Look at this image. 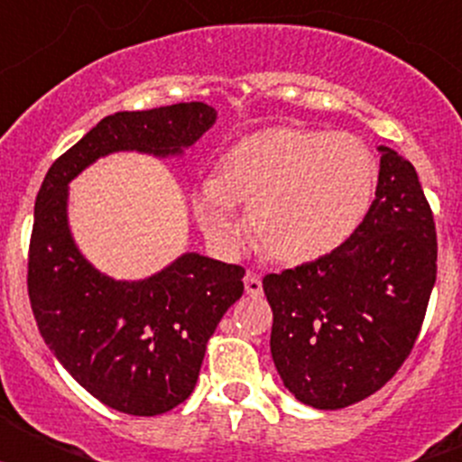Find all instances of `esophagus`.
I'll list each match as a JSON object with an SVG mask.
<instances>
[{
  "label": "esophagus",
  "mask_w": 462,
  "mask_h": 462,
  "mask_svg": "<svg viewBox=\"0 0 462 462\" xmlns=\"http://www.w3.org/2000/svg\"><path fill=\"white\" fill-rule=\"evenodd\" d=\"M245 291H247V296H254V298L263 293L261 277L256 275V273H247V275H245Z\"/></svg>",
  "instance_id": "obj_1"
}]
</instances>
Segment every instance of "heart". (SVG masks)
Returning <instances> with one entry per match:
<instances>
[{
    "label": "heart",
    "instance_id": "heart-1",
    "mask_svg": "<svg viewBox=\"0 0 462 462\" xmlns=\"http://www.w3.org/2000/svg\"><path fill=\"white\" fill-rule=\"evenodd\" d=\"M377 159L346 132L273 126L243 138L222 159L219 175L196 182V219L212 243L234 250L238 203L268 254L312 261L352 238L373 203Z\"/></svg>",
    "mask_w": 462,
    "mask_h": 462
}]
</instances>
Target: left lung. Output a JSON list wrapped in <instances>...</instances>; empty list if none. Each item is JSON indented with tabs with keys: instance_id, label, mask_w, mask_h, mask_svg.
Returning <instances> with one entry per match:
<instances>
[{
	"instance_id": "1",
	"label": "left lung",
	"mask_w": 462,
	"mask_h": 462,
	"mask_svg": "<svg viewBox=\"0 0 462 462\" xmlns=\"http://www.w3.org/2000/svg\"><path fill=\"white\" fill-rule=\"evenodd\" d=\"M374 201L337 250L263 277L271 354L289 393L342 410L389 382L410 356L438 277L432 210L414 166L379 145Z\"/></svg>"
}]
</instances>
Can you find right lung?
Masks as SVG:
<instances>
[{
  "label": "right lung",
  "instance_id": "1",
  "mask_svg": "<svg viewBox=\"0 0 462 462\" xmlns=\"http://www.w3.org/2000/svg\"><path fill=\"white\" fill-rule=\"evenodd\" d=\"M215 120L201 101L104 117L51 166L36 196L27 289L41 337L85 391L125 414L157 416L189 398L245 271L185 252L145 280L104 275L71 236L69 182L113 152L182 157Z\"/></svg>",
  "mask_w": 462,
  "mask_h": 462
}]
</instances>
